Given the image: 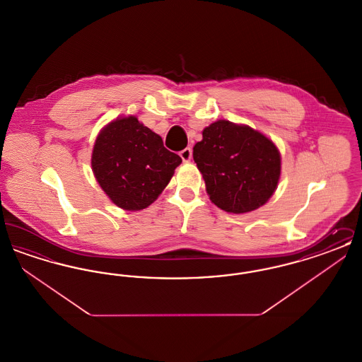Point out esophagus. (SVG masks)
<instances>
[{
    "label": "esophagus",
    "instance_id": "1",
    "mask_svg": "<svg viewBox=\"0 0 362 362\" xmlns=\"http://www.w3.org/2000/svg\"><path fill=\"white\" fill-rule=\"evenodd\" d=\"M180 157L183 161H189L191 157H192V149L191 148H185L182 152H180Z\"/></svg>",
    "mask_w": 362,
    "mask_h": 362
}]
</instances>
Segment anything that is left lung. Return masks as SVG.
Here are the masks:
<instances>
[{"label": "left lung", "mask_w": 362, "mask_h": 362, "mask_svg": "<svg viewBox=\"0 0 362 362\" xmlns=\"http://www.w3.org/2000/svg\"><path fill=\"white\" fill-rule=\"evenodd\" d=\"M192 157L210 201L240 214L263 206L274 194L281 155L274 142L245 124L217 121L205 127Z\"/></svg>", "instance_id": "1"}]
</instances>
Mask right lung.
<instances>
[{
	"label": "right lung",
	"instance_id": "add662e5",
	"mask_svg": "<svg viewBox=\"0 0 362 362\" xmlns=\"http://www.w3.org/2000/svg\"><path fill=\"white\" fill-rule=\"evenodd\" d=\"M182 158L136 117L108 123L95 141L92 171L108 198L124 210H142L167 187Z\"/></svg>",
	"mask_w": 362,
	"mask_h": 362
}]
</instances>
